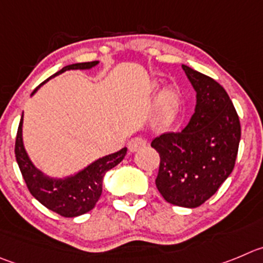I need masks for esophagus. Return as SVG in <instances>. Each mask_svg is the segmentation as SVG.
Masks as SVG:
<instances>
[{
	"label": "esophagus",
	"mask_w": 263,
	"mask_h": 263,
	"mask_svg": "<svg viewBox=\"0 0 263 263\" xmlns=\"http://www.w3.org/2000/svg\"><path fill=\"white\" fill-rule=\"evenodd\" d=\"M146 144H147V141L144 138H142V137H134V138H132L129 141L127 147H129L130 152H137L139 151V149L143 148Z\"/></svg>",
	"instance_id": "obj_1"
}]
</instances>
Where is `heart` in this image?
<instances>
[{"instance_id":"obj_1","label":"heart","mask_w":263,"mask_h":263,"mask_svg":"<svg viewBox=\"0 0 263 263\" xmlns=\"http://www.w3.org/2000/svg\"><path fill=\"white\" fill-rule=\"evenodd\" d=\"M181 106V94L176 87L165 89L159 97V117L162 122L171 121Z\"/></svg>"}]
</instances>
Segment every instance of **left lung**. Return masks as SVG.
<instances>
[{
    "label": "left lung",
    "instance_id": "1",
    "mask_svg": "<svg viewBox=\"0 0 263 263\" xmlns=\"http://www.w3.org/2000/svg\"><path fill=\"white\" fill-rule=\"evenodd\" d=\"M182 68L196 90V108L181 133H164L151 142L160 156L155 183L167 202L196 208L231 174L241 127L229 94L216 80Z\"/></svg>",
    "mask_w": 263,
    "mask_h": 263
}]
</instances>
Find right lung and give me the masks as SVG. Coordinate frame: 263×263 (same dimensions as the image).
Here are the masks:
<instances>
[{"instance_id":"obj_1","label":"right lung","mask_w":263,"mask_h":263,"mask_svg":"<svg viewBox=\"0 0 263 263\" xmlns=\"http://www.w3.org/2000/svg\"><path fill=\"white\" fill-rule=\"evenodd\" d=\"M96 64H98L97 61L71 64V66L63 67L61 71L52 74L51 77L67 69H86L91 68ZM37 89L39 87H36L33 92ZM22 122H23V116L19 122L16 139H15V157H16L17 165H19V169L29 192L44 206L62 217L71 218V217L81 216L91 211L102 195V182H103L104 174L107 171L122 161L126 154V148H122L116 154L97 160L85 171L80 172L77 176L72 178L66 179V181H54L45 177L29 161L24 151L23 141H22Z\"/></svg>"}]
</instances>
